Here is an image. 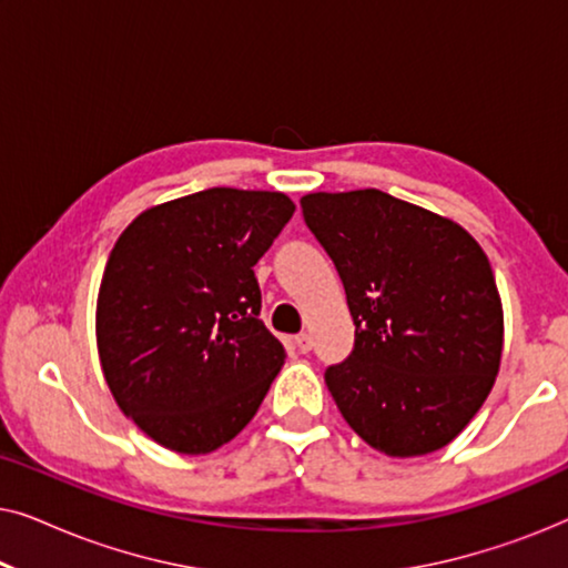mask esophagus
<instances>
[{"label":"esophagus","mask_w":568,"mask_h":568,"mask_svg":"<svg viewBox=\"0 0 568 568\" xmlns=\"http://www.w3.org/2000/svg\"><path fill=\"white\" fill-rule=\"evenodd\" d=\"M294 346H297L300 354H307L313 348V336L310 333H300V336H294Z\"/></svg>","instance_id":"34e87169"}]
</instances>
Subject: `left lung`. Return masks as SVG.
<instances>
[{
  "mask_svg": "<svg viewBox=\"0 0 568 568\" xmlns=\"http://www.w3.org/2000/svg\"><path fill=\"white\" fill-rule=\"evenodd\" d=\"M300 204L356 325L352 354L325 369L341 416L390 457L449 445L501 362L504 313L486 253L460 224L377 189L307 193Z\"/></svg>",
  "mask_w": 568,
  "mask_h": 568,
  "instance_id": "left-lung-1",
  "label": "left lung"
}]
</instances>
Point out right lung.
Masks as SVG:
<instances>
[{
  "instance_id": "right-lung-1",
  "label": "right lung",
  "mask_w": 568,
  "mask_h": 568,
  "mask_svg": "<svg viewBox=\"0 0 568 568\" xmlns=\"http://www.w3.org/2000/svg\"><path fill=\"white\" fill-rule=\"evenodd\" d=\"M278 191L209 189L136 216L108 255L98 354L115 403L158 445L206 455L245 429L286 359L253 266L292 220Z\"/></svg>"
}]
</instances>
